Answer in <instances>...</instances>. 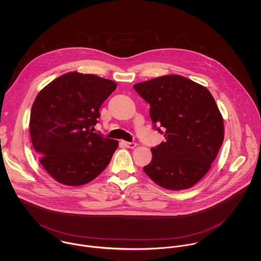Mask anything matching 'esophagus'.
I'll use <instances>...</instances> for the list:
<instances>
[{"label": "esophagus", "mask_w": 261, "mask_h": 261, "mask_svg": "<svg viewBox=\"0 0 261 261\" xmlns=\"http://www.w3.org/2000/svg\"><path fill=\"white\" fill-rule=\"evenodd\" d=\"M122 144H123L126 148H128V149H135V148L137 147V144H136V143H129V142H124V141H122Z\"/></svg>", "instance_id": "obj_1"}]
</instances>
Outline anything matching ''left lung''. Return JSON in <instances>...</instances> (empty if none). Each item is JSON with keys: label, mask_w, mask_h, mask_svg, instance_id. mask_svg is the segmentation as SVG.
<instances>
[{"label": "left lung", "mask_w": 261, "mask_h": 261, "mask_svg": "<svg viewBox=\"0 0 261 261\" xmlns=\"http://www.w3.org/2000/svg\"><path fill=\"white\" fill-rule=\"evenodd\" d=\"M134 88L149 103L150 119L166 139L150 149L152 159L145 173L168 190L196 185L223 143V117L214 97L205 86L181 75L160 76Z\"/></svg>", "instance_id": "obj_1"}]
</instances>
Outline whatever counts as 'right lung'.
<instances>
[{"instance_id":"add662e5","label":"right lung","mask_w":261,"mask_h":261,"mask_svg":"<svg viewBox=\"0 0 261 261\" xmlns=\"http://www.w3.org/2000/svg\"><path fill=\"white\" fill-rule=\"evenodd\" d=\"M115 82L94 74L68 72L46 85L30 115V136L39 162L58 183L81 186L110 164L118 142L93 133L102 102Z\"/></svg>"}]
</instances>
